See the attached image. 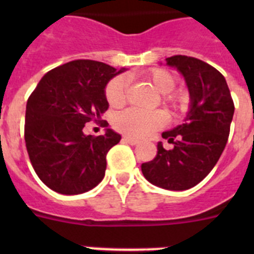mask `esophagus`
I'll return each instance as SVG.
<instances>
[{"label": "esophagus", "mask_w": 254, "mask_h": 254, "mask_svg": "<svg viewBox=\"0 0 254 254\" xmlns=\"http://www.w3.org/2000/svg\"><path fill=\"white\" fill-rule=\"evenodd\" d=\"M123 140H125L127 143H129V145H137L138 143V140H136V138L133 137H129V136H125Z\"/></svg>", "instance_id": "esophagus-1"}]
</instances>
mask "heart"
Returning <instances> with one entry per match:
<instances>
[{"instance_id": "b5f03b06", "label": "heart", "mask_w": 254, "mask_h": 254, "mask_svg": "<svg viewBox=\"0 0 254 254\" xmlns=\"http://www.w3.org/2000/svg\"><path fill=\"white\" fill-rule=\"evenodd\" d=\"M145 77L152 86L163 94L161 103L170 114L182 116L190 107V95L187 90H174L177 77L165 68H151L145 73ZM129 77L118 75L113 77L105 86V98L111 107H122L127 99ZM167 117L161 111H142L137 108H129L117 114L113 120L114 128L131 137H146L165 125Z\"/></svg>"}]
</instances>
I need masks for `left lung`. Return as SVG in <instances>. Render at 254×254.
I'll list each match as a JSON object with an SVG mask.
<instances>
[{"label":"left lung","mask_w":254,"mask_h":254,"mask_svg":"<svg viewBox=\"0 0 254 254\" xmlns=\"http://www.w3.org/2000/svg\"><path fill=\"white\" fill-rule=\"evenodd\" d=\"M185 76L190 95V109L185 123L163 132L173 143L170 150L158 143V154L141 165L143 177L154 186L185 190L202 181L223 154L234 114L226 80L215 67L188 56L167 58Z\"/></svg>","instance_id":"1"}]
</instances>
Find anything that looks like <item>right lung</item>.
<instances>
[{
  "label": "right lung",
  "instance_id": "1",
  "mask_svg": "<svg viewBox=\"0 0 254 254\" xmlns=\"http://www.w3.org/2000/svg\"><path fill=\"white\" fill-rule=\"evenodd\" d=\"M125 68L91 60L71 61L42 77L26 103L25 136L29 159L47 187L61 194H80L104 178L108 151L121 134L82 132L108 109V81Z\"/></svg>",
  "mask_w": 254,
  "mask_h": 254
}]
</instances>
